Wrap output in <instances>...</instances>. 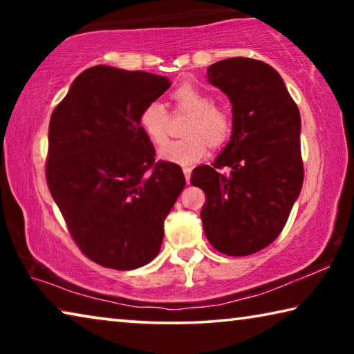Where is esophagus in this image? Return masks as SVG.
Returning a JSON list of instances; mask_svg holds the SVG:
<instances>
[{"mask_svg": "<svg viewBox=\"0 0 354 354\" xmlns=\"http://www.w3.org/2000/svg\"><path fill=\"white\" fill-rule=\"evenodd\" d=\"M183 171H184V176H185V181H187L189 184H190V176H192V169L190 167H184L183 169Z\"/></svg>", "mask_w": 354, "mask_h": 354, "instance_id": "obj_1", "label": "esophagus"}]
</instances>
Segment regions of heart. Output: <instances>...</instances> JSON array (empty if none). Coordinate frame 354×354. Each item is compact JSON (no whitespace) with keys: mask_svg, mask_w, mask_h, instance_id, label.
Instances as JSON below:
<instances>
[{"mask_svg":"<svg viewBox=\"0 0 354 354\" xmlns=\"http://www.w3.org/2000/svg\"><path fill=\"white\" fill-rule=\"evenodd\" d=\"M171 100L176 109L192 113L184 128V134L187 137L164 143L169 127V112L160 101H151L145 106L140 115V124L153 143H164L159 149L160 159L170 164L194 165L206 158L209 143L218 147L226 140L231 131L230 117L225 111L214 106L211 95L192 82L178 86L171 92Z\"/></svg>","mask_w":354,"mask_h":354,"instance_id":"1","label":"heart"}]
</instances>
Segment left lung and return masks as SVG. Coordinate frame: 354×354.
Segmentation results:
<instances>
[{"label":"left lung","instance_id":"obj_1","mask_svg":"<svg viewBox=\"0 0 354 354\" xmlns=\"http://www.w3.org/2000/svg\"><path fill=\"white\" fill-rule=\"evenodd\" d=\"M207 81L231 101L232 131L211 165L190 183L205 190L207 241L227 256L266 248L283 231L303 185L301 118L283 77L266 62L231 57L207 68ZM230 166L225 177L216 171Z\"/></svg>","mask_w":354,"mask_h":354}]
</instances>
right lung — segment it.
Here are the masks:
<instances>
[{"instance_id": "obj_1", "label": "right lung", "mask_w": 354, "mask_h": 354, "mask_svg": "<svg viewBox=\"0 0 354 354\" xmlns=\"http://www.w3.org/2000/svg\"><path fill=\"white\" fill-rule=\"evenodd\" d=\"M170 86L165 76L97 65L53 111L48 187L77 247L103 267L134 270L151 262L185 185L181 167L154 162L140 124L145 106Z\"/></svg>"}]
</instances>
